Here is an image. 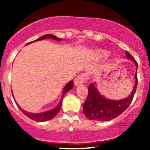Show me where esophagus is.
<instances>
[{
    "mask_svg": "<svg viewBox=\"0 0 150 150\" xmlns=\"http://www.w3.org/2000/svg\"><path fill=\"white\" fill-rule=\"evenodd\" d=\"M87 79V75L86 74H81V75H78V77L76 78V79L75 80V86H78L80 85L83 84L85 81H86Z\"/></svg>",
    "mask_w": 150,
    "mask_h": 150,
    "instance_id": "34e87169",
    "label": "esophagus"
}]
</instances>
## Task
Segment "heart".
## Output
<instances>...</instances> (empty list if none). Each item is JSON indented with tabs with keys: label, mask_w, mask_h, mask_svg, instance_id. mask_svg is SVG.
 <instances>
[{
	"label": "heart",
	"mask_w": 150,
	"mask_h": 150,
	"mask_svg": "<svg viewBox=\"0 0 150 150\" xmlns=\"http://www.w3.org/2000/svg\"><path fill=\"white\" fill-rule=\"evenodd\" d=\"M107 51H102V50H99V51H97V54L99 56V57H105V56L107 55Z\"/></svg>",
	"instance_id": "heart-1"
}]
</instances>
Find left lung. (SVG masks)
I'll use <instances>...</instances> for the list:
<instances>
[{
  "label": "left lung",
  "mask_w": 150,
  "mask_h": 150,
  "mask_svg": "<svg viewBox=\"0 0 150 150\" xmlns=\"http://www.w3.org/2000/svg\"><path fill=\"white\" fill-rule=\"evenodd\" d=\"M126 59L131 60L135 64L134 86L131 93L127 97L118 100H113L102 96L99 91L97 83H91L88 87V95L83 107V112L88 120L96 121H107L115 118L121 115L128 107L134 98L137 86V62L134 57L125 51Z\"/></svg>",
  "instance_id": "8db88e82"
}]
</instances>
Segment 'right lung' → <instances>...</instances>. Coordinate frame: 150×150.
I'll list each match as a JSON object with an SVG mask.
<instances>
[{"mask_svg": "<svg viewBox=\"0 0 150 150\" xmlns=\"http://www.w3.org/2000/svg\"><path fill=\"white\" fill-rule=\"evenodd\" d=\"M46 38L53 39V40H57V41H61V40H62V39L56 37V36L54 35L46 34V35H44L41 36V37L39 38L36 39V40H35L34 41H32V42H30V43H27V45L30 44V43H33V42L39 41V40H44V39H46ZM72 88H73V81H69V82H68L64 86V88H63V91H62V93L61 99H60L58 104H57V105L54 108L51 109V110H47V111L42 112H38V113H33V112H27V111H25V110H24L23 109L21 108V107L19 105V104L16 103V100H15L14 97H13V94L12 95H13V98L15 101V103L16 104V105H17V107H19V110H20L21 111H22V112H23L24 114L27 116V117H28L29 118L32 119V120H35V121L45 122V121H47V120H51V119H53L56 115H57V114L59 112L60 109H61L62 104L63 98L64 97V96H65L66 93H67L69 91H70Z\"/></svg>", "mask_w": 150, "mask_h": 150, "instance_id": "add662e5", "label": "right lung"}]
</instances>
